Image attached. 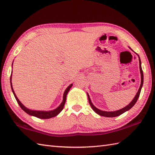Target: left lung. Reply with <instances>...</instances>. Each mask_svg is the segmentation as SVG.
Listing matches in <instances>:
<instances>
[{
    "instance_id": "obj_1",
    "label": "left lung",
    "mask_w": 155,
    "mask_h": 155,
    "mask_svg": "<svg viewBox=\"0 0 155 155\" xmlns=\"http://www.w3.org/2000/svg\"><path fill=\"white\" fill-rule=\"evenodd\" d=\"M138 57H139V68H140V77H141V83H140L139 89V91H138L137 94L135 95V97H134V98H133V101H131L130 103L127 105V106H126V107L123 108H121V109H120V110H116V111H112V112L104 111V110H101L100 109H98V108H97L96 107L94 106V104L91 102V100L90 97H89V94L87 93V96H88V102H89V104L91 105V107L92 108H93V110L97 114L101 115V116L105 117H118V116H119V115L122 114L123 113H125V112H126V111L130 110V108H132L134 104H135V103H137V101L138 100V98H139V95H140V91H141V88H142V87H143V80H144L143 72V70H142V67H141V61H140V58L139 57V54H138Z\"/></svg>"
}]
</instances>
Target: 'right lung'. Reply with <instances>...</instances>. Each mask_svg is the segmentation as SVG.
I'll return each mask as SVG.
<instances>
[{"label": "right lung", "instance_id": "obj_1", "mask_svg": "<svg viewBox=\"0 0 155 155\" xmlns=\"http://www.w3.org/2000/svg\"><path fill=\"white\" fill-rule=\"evenodd\" d=\"M10 81H11V89H12V91L13 93V94H14L16 101H17L18 104H19V106L21 107L22 109L24 110L25 113H27L28 114L31 115V116H33L35 117H37L38 118H42V119H47V118H51L52 117H54L61 113L62 110L63 109V108H64V105L65 104L66 99H67V95L68 93V91H70V88L72 86V84H71L67 88H66V90L64 91V94H63V100H62L61 104L59 105V106L57 108H55V109H54V110H48V111L35 110L29 109V108L25 107L24 105L21 103V102L18 100L17 97H16L15 91H14V90H13L12 85V74L11 75V78H10Z\"/></svg>", "mask_w": 155, "mask_h": 155}]
</instances>
